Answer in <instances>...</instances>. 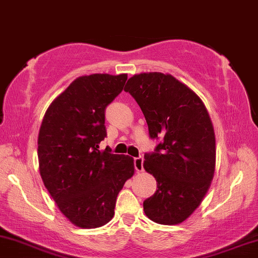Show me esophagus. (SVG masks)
<instances>
[{
    "instance_id": "1",
    "label": "esophagus",
    "mask_w": 258,
    "mask_h": 258,
    "mask_svg": "<svg viewBox=\"0 0 258 258\" xmlns=\"http://www.w3.org/2000/svg\"><path fill=\"white\" fill-rule=\"evenodd\" d=\"M134 165H135V170L136 172L140 173L144 171V158L139 157L134 159Z\"/></svg>"
}]
</instances>
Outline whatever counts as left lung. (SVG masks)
Segmentation results:
<instances>
[{
	"label": "left lung",
	"instance_id": "obj_1",
	"mask_svg": "<svg viewBox=\"0 0 258 258\" xmlns=\"http://www.w3.org/2000/svg\"><path fill=\"white\" fill-rule=\"evenodd\" d=\"M124 91L141 107L149 136L160 139L145 154L144 167L157 179V191L145 200V214L161 225L185 221L201 205L215 171V134L203 101L170 74L141 73Z\"/></svg>",
	"mask_w": 258,
	"mask_h": 258
}]
</instances>
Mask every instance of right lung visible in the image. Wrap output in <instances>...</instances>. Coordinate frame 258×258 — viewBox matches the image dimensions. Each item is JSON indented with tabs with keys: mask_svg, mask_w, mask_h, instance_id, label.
<instances>
[{
	"mask_svg": "<svg viewBox=\"0 0 258 258\" xmlns=\"http://www.w3.org/2000/svg\"><path fill=\"white\" fill-rule=\"evenodd\" d=\"M128 75L92 74L72 82L47 107L38 135L39 172L62 214L81 228L104 226L114 215L134 159L99 151L105 109Z\"/></svg>",
	"mask_w": 258,
	"mask_h": 258,
	"instance_id": "add662e5",
	"label": "right lung"
}]
</instances>
